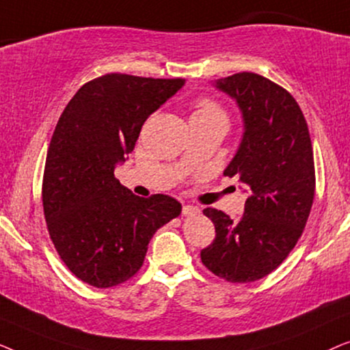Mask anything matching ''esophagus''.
Segmentation results:
<instances>
[{
    "label": "esophagus",
    "instance_id": "34e87169",
    "mask_svg": "<svg viewBox=\"0 0 350 350\" xmlns=\"http://www.w3.org/2000/svg\"><path fill=\"white\" fill-rule=\"evenodd\" d=\"M181 212H183L185 217H193V215H198L200 210H199V207H196V205L186 204V205H183V208H181Z\"/></svg>",
    "mask_w": 350,
    "mask_h": 350
}]
</instances>
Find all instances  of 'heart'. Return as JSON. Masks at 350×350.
Returning a JSON list of instances; mask_svg holds the SVG:
<instances>
[{
	"label": "heart",
	"mask_w": 350,
	"mask_h": 350,
	"mask_svg": "<svg viewBox=\"0 0 350 350\" xmlns=\"http://www.w3.org/2000/svg\"><path fill=\"white\" fill-rule=\"evenodd\" d=\"M189 122H221L228 124V114L217 100L210 97H200L194 102V109L191 113Z\"/></svg>",
	"instance_id": "1"
}]
</instances>
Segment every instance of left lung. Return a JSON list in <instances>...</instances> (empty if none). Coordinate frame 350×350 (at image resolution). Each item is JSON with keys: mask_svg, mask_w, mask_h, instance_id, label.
<instances>
[{"mask_svg": "<svg viewBox=\"0 0 350 350\" xmlns=\"http://www.w3.org/2000/svg\"><path fill=\"white\" fill-rule=\"evenodd\" d=\"M217 88L236 98L243 116L241 148L224 176H237L248 199L239 219L204 208L215 239L200 261L219 279L248 284L277 269L304 231L315 193L312 142L298 102L274 81L242 71Z\"/></svg>", "mask_w": 350, "mask_h": 350, "instance_id": "left-lung-1", "label": "left lung"}]
</instances>
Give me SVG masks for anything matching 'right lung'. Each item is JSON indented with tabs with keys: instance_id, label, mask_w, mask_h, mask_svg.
Wrapping results in <instances>:
<instances>
[{
	"instance_id": "1",
	"label": "right lung",
	"mask_w": 350,
	"mask_h": 350,
	"mask_svg": "<svg viewBox=\"0 0 350 350\" xmlns=\"http://www.w3.org/2000/svg\"><path fill=\"white\" fill-rule=\"evenodd\" d=\"M185 79L108 73L85 83L60 114L42 175V208L60 260L85 284L109 288L132 279L148 243L181 212L165 194L138 198L114 167L143 122Z\"/></svg>"
}]
</instances>
